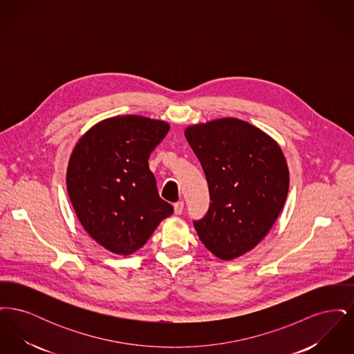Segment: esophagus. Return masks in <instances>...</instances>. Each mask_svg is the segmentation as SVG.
Instances as JSON below:
<instances>
[{
  "label": "esophagus",
  "instance_id": "1",
  "mask_svg": "<svg viewBox=\"0 0 354 354\" xmlns=\"http://www.w3.org/2000/svg\"><path fill=\"white\" fill-rule=\"evenodd\" d=\"M185 209V202H176L174 204V211L176 215H180Z\"/></svg>",
  "mask_w": 354,
  "mask_h": 354
}]
</instances>
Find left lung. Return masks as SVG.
<instances>
[{
  "label": "left lung",
  "instance_id": "1",
  "mask_svg": "<svg viewBox=\"0 0 354 354\" xmlns=\"http://www.w3.org/2000/svg\"><path fill=\"white\" fill-rule=\"evenodd\" d=\"M185 134L202 165L211 201L194 227L208 251L232 260L266 237L284 207V153L270 135L240 119L194 124Z\"/></svg>",
  "mask_w": 354,
  "mask_h": 354
}]
</instances>
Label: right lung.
<instances>
[{"mask_svg":"<svg viewBox=\"0 0 354 354\" xmlns=\"http://www.w3.org/2000/svg\"><path fill=\"white\" fill-rule=\"evenodd\" d=\"M169 130L163 120L114 117L93 126L73 150L70 202L86 232L110 252L138 251L174 212L149 169L150 153Z\"/></svg>","mask_w":354,"mask_h":354,"instance_id":"1","label":"right lung"}]
</instances>
